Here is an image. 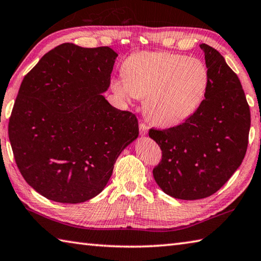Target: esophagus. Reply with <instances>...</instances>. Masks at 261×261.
Here are the masks:
<instances>
[{"mask_svg": "<svg viewBox=\"0 0 261 261\" xmlns=\"http://www.w3.org/2000/svg\"><path fill=\"white\" fill-rule=\"evenodd\" d=\"M139 130H140V135L145 136L147 135V132H148V126H147V124H145V123L141 122L139 124Z\"/></svg>", "mask_w": 261, "mask_h": 261, "instance_id": "1", "label": "esophagus"}]
</instances>
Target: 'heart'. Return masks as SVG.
Masks as SVG:
<instances>
[{"instance_id": "heart-1", "label": "heart", "mask_w": 261, "mask_h": 261, "mask_svg": "<svg viewBox=\"0 0 261 261\" xmlns=\"http://www.w3.org/2000/svg\"><path fill=\"white\" fill-rule=\"evenodd\" d=\"M123 73L113 80L118 97L146 98L145 113L160 126H176L201 105L209 84L202 60L171 52H139L124 61Z\"/></svg>"}]
</instances>
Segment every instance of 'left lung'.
Returning a JSON list of instances; mask_svg holds the SVG:
<instances>
[{"label": "left lung", "instance_id": "obj_1", "mask_svg": "<svg viewBox=\"0 0 261 261\" xmlns=\"http://www.w3.org/2000/svg\"><path fill=\"white\" fill-rule=\"evenodd\" d=\"M209 84L196 112L182 124L149 137L162 150L153 170L162 191L180 200L215 194L242 163L248 148L250 108L240 80L219 52L202 43Z\"/></svg>", "mask_w": 261, "mask_h": 261}]
</instances>
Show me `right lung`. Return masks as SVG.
<instances>
[{
  "label": "right lung",
  "mask_w": 261,
  "mask_h": 261,
  "mask_svg": "<svg viewBox=\"0 0 261 261\" xmlns=\"http://www.w3.org/2000/svg\"><path fill=\"white\" fill-rule=\"evenodd\" d=\"M116 57L110 46L64 43L22 80L9 139L23 179L51 201L75 204L97 196L139 135L136 115L102 96Z\"/></svg>",
  "instance_id": "obj_1"
}]
</instances>
